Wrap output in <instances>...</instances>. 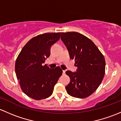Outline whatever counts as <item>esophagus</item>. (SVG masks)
<instances>
[{"mask_svg": "<svg viewBox=\"0 0 121 121\" xmlns=\"http://www.w3.org/2000/svg\"><path fill=\"white\" fill-rule=\"evenodd\" d=\"M65 72H66V70H63V74H65Z\"/></svg>", "mask_w": 121, "mask_h": 121, "instance_id": "34e87169", "label": "esophagus"}]
</instances>
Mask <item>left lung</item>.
<instances>
[{
	"instance_id": "obj_1",
	"label": "left lung",
	"mask_w": 121,
	"mask_h": 121,
	"mask_svg": "<svg viewBox=\"0 0 121 121\" xmlns=\"http://www.w3.org/2000/svg\"><path fill=\"white\" fill-rule=\"evenodd\" d=\"M61 39L69 51L70 58L78 67L76 72H66L70 82L66 87L67 93L76 98L91 95L104 77L105 60L104 56L90 39L77 32L61 33Z\"/></svg>"
}]
</instances>
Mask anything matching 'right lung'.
Segmentation results:
<instances>
[{
  "label": "right lung",
  "mask_w": 121,
  "mask_h": 121,
  "mask_svg": "<svg viewBox=\"0 0 121 121\" xmlns=\"http://www.w3.org/2000/svg\"><path fill=\"white\" fill-rule=\"evenodd\" d=\"M60 33H45L33 37L24 46L15 63L16 76L27 96L40 100L49 97L62 74L59 66L43 65L50 56V48L60 38Z\"/></svg>",
  "instance_id": "right-lung-1"
}]
</instances>
